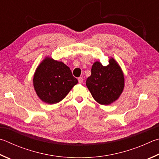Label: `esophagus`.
<instances>
[{
	"label": "esophagus",
	"mask_w": 159,
	"mask_h": 159,
	"mask_svg": "<svg viewBox=\"0 0 159 159\" xmlns=\"http://www.w3.org/2000/svg\"><path fill=\"white\" fill-rule=\"evenodd\" d=\"M78 80H79V83H80V84H81V83H83V79L82 77H79V79H78Z\"/></svg>",
	"instance_id": "esophagus-1"
}]
</instances>
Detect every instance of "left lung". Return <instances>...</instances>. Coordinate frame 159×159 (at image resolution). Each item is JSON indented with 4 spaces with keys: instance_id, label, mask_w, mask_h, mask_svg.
<instances>
[{
    "instance_id": "left-lung-1",
    "label": "left lung",
    "mask_w": 159,
    "mask_h": 159,
    "mask_svg": "<svg viewBox=\"0 0 159 159\" xmlns=\"http://www.w3.org/2000/svg\"><path fill=\"white\" fill-rule=\"evenodd\" d=\"M86 85L97 102L109 105L115 102L123 92L125 76L120 65L111 57L107 66H103L98 61L94 63L91 76L86 80Z\"/></svg>"
}]
</instances>
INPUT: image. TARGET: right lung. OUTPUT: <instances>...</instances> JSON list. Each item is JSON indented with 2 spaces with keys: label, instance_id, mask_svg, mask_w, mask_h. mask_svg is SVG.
Returning <instances> with one entry per match:
<instances>
[{
  "label": "right lung",
  "instance_id": "obj_1",
  "mask_svg": "<svg viewBox=\"0 0 159 159\" xmlns=\"http://www.w3.org/2000/svg\"><path fill=\"white\" fill-rule=\"evenodd\" d=\"M77 83L78 80L73 76L70 67L48 57L40 63L33 77L37 96L49 104L62 101Z\"/></svg>",
  "mask_w": 159,
  "mask_h": 159
}]
</instances>
